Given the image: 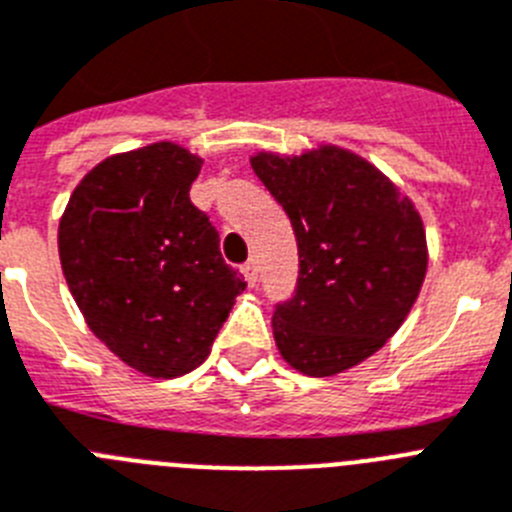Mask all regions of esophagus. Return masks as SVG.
<instances>
[{
    "label": "esophagus",
    "instance_id": "esophagus-1",
    "mask_svg": "<svg viewBox=\"0 0 512 512\" xmlns=\"http://www.w3.org/2000/svg\"><path fill=\"white\" fill-rule=\"evenodd\" d=\"M242 273H244V278H247V283H250V286H255L257 275H260V268H257V260H247V262H244Z\"/></svg>",
    "mask_w": 512,
    "mask_h": 512
}]
</instances>
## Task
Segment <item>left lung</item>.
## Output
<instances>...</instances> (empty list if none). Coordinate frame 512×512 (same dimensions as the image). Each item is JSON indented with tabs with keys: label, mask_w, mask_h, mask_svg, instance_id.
<instances>
[{
	"label": "left lung",
	"mask_w": 512,
	"mask_h": 512,
	"mask_svg": "<svg viewBox=\"0 0 512 512\" xmlns=\"http://www.w3.org/2000/svg\"><path fill=\"white\" fill-rule=\"evenodd\" d=\"M252 170L291 219L299 278L275 304L281 355L306 376L358 366L389 340L420 293L428 250L420 213L376 167L324 146L257 154Z\"/></svg>",
	"instance_id": "1"
}]
</instances>
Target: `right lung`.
<instances>
[{
    "label": "right lung",
    "instance_id": "1",
    "mask_svg": "<svg viewBox=\"0 0 512 512\" xmlns=\"http://www.w3.org/2000/svg\"><path fill=\"white\" fill-rule=\"evenodd\" d=\"M201 164L167 141L105 159L59 226L61 268L90 330L154 379L201 366L247 288L208 213L190 203Z\"/></svg>",
    "mask_w": 512,
    "mask_h": 512
}]
</instances>
